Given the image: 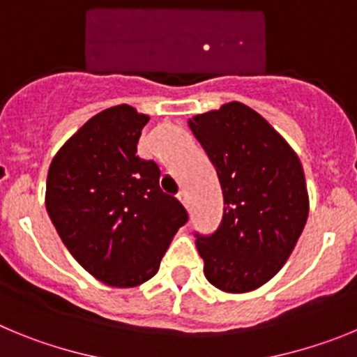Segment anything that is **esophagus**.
<instances>
[{
	"mask_svg": "<svg viewBox=\"0 0 357 357\" xmlns=\"http://www.w3.org/2000/svg\"><path fill=\"white\" fill-rule=\"evenodd\" d=\"M178 197H179V201L183 202V206H188V204H190V197H188V192H186V190L179 192Z\"/></svg>",
	"mask_w": 357,
	"mask_h": 357,
	"instance_id": "34e87169",
	"label": "esophagus"
}]
</instances>
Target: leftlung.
<instances>
[{"label": "left lung", "mask_w": 357, "mask_h": 357, "mask_svg": "<svg viewBox=\"0 0 357 357\" xmlns=\"http://www.w3.org/2000/svg\"><path fill=\"white\" fill-rule=\"evenodd\" d=\"M188 126L224 194L218 229L210 236L195 233L204 275L227 294L256 290L281 271L306 224L310 199L301 160L243 102L195 115Z\"/></svg>", "instance_id": "obj_1"}]
</instances>
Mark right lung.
Instances as JSON below:
<instances>
[{"mask_svg": "<svg viewBox=\"0 0 357 357\" xmlns=\"http://www.w3.org/2000/svg\"><path fill=\"white\" fill-rule=\"evenodd\" d=\"M149 115L117 105L89 119L54 155L46 210L73 258L108 287H139L158 272L188 220L160 188V169L137 156Z\"/></svg>", "mask_w": 357, "mask_h": 357, "instance_id": "right-lung-1", "label": "right lung"}]
</instances>
